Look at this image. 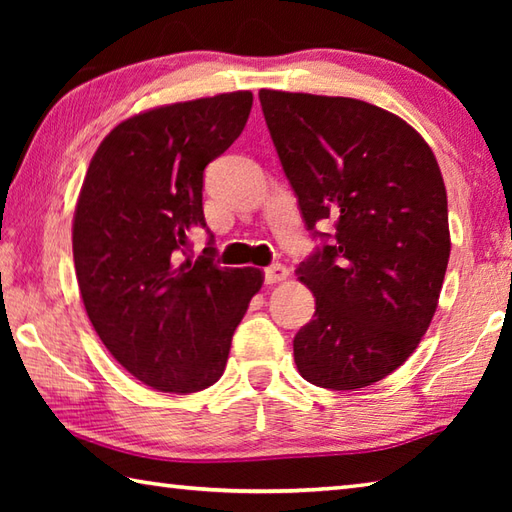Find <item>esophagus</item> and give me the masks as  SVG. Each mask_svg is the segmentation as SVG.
I'll return each mask as SVG.
<instances>
[{
	"label": "esophagus",
	"mask_w": 512,
	"mask_h": 512,
	"mask_svg": "<svg viewBox=\"0 0 512 512\" xmlns=\"http://www.w3.org/2000/svg\"><path fill=\"white\" fill-rule=\"evenodd\" d=\"M264 279L266 284H279V281H286L288 279V268L281 266V264H273L264 270Z\"/></svg>",
	"instance_id": "esophagus-1"
}]
</instances>
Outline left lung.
Masks as SVG:
<instances>
[{"mask_svg": "<svg viewBox=\"0 0 512 512\" xmlns=\"http://www.w3.org/2000/svg\"><path fill=\"white\" fill-rule=\"evenodd\" d=\"M270 138L321 248L297 268L314 319L295 336L308 383L361 389L416 350L436 314L451 237L447 189L424 138L380 107L259 90ZM332 221L335 235L316 224Z\"/></svg>", "mask_w": 512, "mask_h": 512, "instance_id": "8db88e82", "label": "left lung"}]
</instances>
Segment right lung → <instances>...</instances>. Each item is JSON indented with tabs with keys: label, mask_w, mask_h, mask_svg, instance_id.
I'll list each match as a JSON object with an SVG mask.
<instances>
[{
	"label": "right lung",
	"mask_w": 512,
	"mask_h": 512,
	"mask_svg": "<svg viewBox=\"0 0 512 512\" xmlns=\"http://www.w3.org/2000/svg\"><path fill=\"white\" fill-rule=\"evenodd\" d=\"M253 94L162 105L116 125L96 149L74 209L72 253L85 312L140 383L195 394L220 380L233 332L264 284L222 268L215 248L187 257L206 226L204 169L235 143Z\"/></svg>",
	"instance_id": "obj_1"
}]
</instances>
